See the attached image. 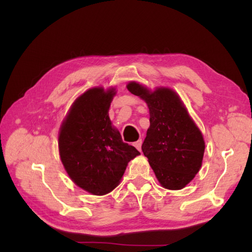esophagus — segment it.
I'll list each match as a JSON object with an SVG mask.
<instances>
[{
    "label": "esophagus",
    "mask_w": 252,
    "mask_h": 252,
    "mask_svg": "<svg viewBox=\"0 0 252 252\" xmlns=\"http://www.w3.org/2000/svg\"><path fill=\"white\" fill-rule=\"evenodd\" d=\"M134 146L138 149V151L141 152V148H142V140H138L137 142L134 143Z\"/></svg>",
    "instance_id": "obj_1"
}]
</instances>
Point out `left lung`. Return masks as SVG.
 Listing matches in <instances>:
<instances>
[{
    "mask_svg": "<svg viewBox=\"0 0 252 252\" xmlns=\"http://www.w3.org/2000/svg\"><path fill=\"white\" fill-rule=\"evenodd\" d=\"M126 88L149 108L151 126L142 145L144 156L164 189H183L201 167L205 141L200 130L174 91L158 88L151 92L136 82Z\"/></svg>",
    "mask_w": 252,
    "mask_h": 252,
    "instance_id": "left-lung-1",
    "label": "left lung"
}]
</instances>
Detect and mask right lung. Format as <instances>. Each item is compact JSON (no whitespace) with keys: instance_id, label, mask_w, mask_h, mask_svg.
Returning <instances> with one entry per match:
<instances>
[{"instance_id":"add662e5","label":"right lung","mask_w":252,"mask_h":252,"mask_svg":"<svg viewBox=\"0 0 252 252\" xmlns=\"http://www.w3.org/2000/svg\"><path fill=\"white\" fill-rule=\"evenodd\" d=\"M115 89H90L74 101L63 120L58 147L70 179L93 195L108 194L122 178L127 162L141 153L123 143L111 126L109 107Z\"/></svg>"}]
</instances>
